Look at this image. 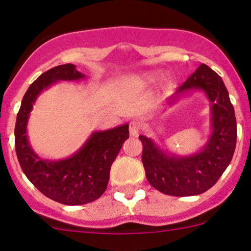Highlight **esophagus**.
Returning a JSON list of instances; mask_svg holds the SVG:
<instances>
[{
    "label": "esophagus",
    "mask_w": 251,
    "mask_h": 251,
    "mask_svg": "<svg viewBox=\"0 0 251 251\" xmlns=\"http://www.w3.org/2000/svg\"><path fill=\"white\" fill-rule=\"evenodd\" d=\"M129 134L132 137H137L138 133H139V125H138L137 122H131L129 123Z\"/></svg>",
    "instance_id": "obj_1"
}]
</instances>
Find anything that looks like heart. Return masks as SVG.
<instances>
[{"mask_svg": "<svg viewBox=\"0 0 251 251\" xmlns=\"http://www.w3.org/2000/svg\"><path fill=\"white\" fill-rule=\"evenodd\" d=\"M138 81L142 82V83L151 82V81H153V76H150V75H143V76H139V79H138Z\"/></svg>", "mask_w": 251, "mask_h": 251, "instance_id": "b5f03b06", "label": "heart"}]
</instances>
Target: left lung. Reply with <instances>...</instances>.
Masks as SVG:
<instances>
[{
    "instance_id": "8db88e82",
    "label": "left lung",
    "mask_w": 251,
    "mask_h": 251,
    "mask_svg": "<svg viewBox=\"0 0 251 251\" xmlns=\"http://www.w3.org/2000/svg\"><path fill=\"white\" fill-rule=\"evenodd\" d=\"M194 89L203 91L211 102L212 132L200 152L186 157L168 154L153 140L139 135L146 178L154 189L165 195L186 197L205 192L220 179L235 152L237 138L235 111L222 77L201 63L168 103L172 105Z\"/></svg>"
}]
</instances>
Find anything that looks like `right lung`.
Wrapping results in <instances>:
<instances>
[{"label": "right lung", "mask_w": 251, "mask_h": 251, "mask_svg": "<svg viewBox=\"0 0 251 251\" xmlns=\"http://www.w3.org/2000/svg\"><path fill=\"white\" fill-rule=\"evenodd\" d=\"M83 77L72 63L45 72L27 89L16 118L15 150L22 171L41 194L65 205L91 203L105 192L112 163L128 138L126 124L107 131L93 132L85 145L66 159H42L33 151L28 143L27 123L36 98L59 80L73 81Z\"/></svg>", "instance_id": "1"}]
</instances>
